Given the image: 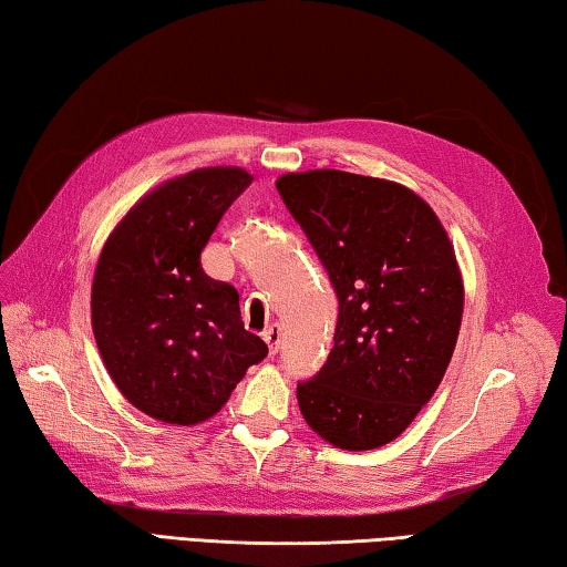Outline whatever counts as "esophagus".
Here are the masks:
<instances>
[{
	"label": "esophagus",
	"mask_w": 567,
	"mask_h": 567,
	"mask_svg": "<svg viewBox=\"0 0 567 567\" xmlns=\"http://www.w3.org/2000/svg\"><path fill=\"white\" fill-rule=\"evenodd\" d=\"M264 341L268 343V351L278 353V346H281V326H268L264 331Z\"/></svg>",
	"instance_id": "esophagus-1"
}]
</instances>
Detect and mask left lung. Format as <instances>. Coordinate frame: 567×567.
I'll return each instance as SVG.
<instances>
[{"instance_id": "1", "label": "left lung", "mask_w": 567, "mask_h": 567, "mask_svg": "<svg viewBox=\"0 0 567 567\" xmlns=\"http://www.w3.org/2000/svg\"><path fill=\"white\" fill-rule=\"evenodd\" d=\"M276 188L339 296L333 349L296 389L299 409L336 449L373 451L409 429L451 363L463 319L453 244L403 184L313 168Z\"/></svg>"}]
</instances>
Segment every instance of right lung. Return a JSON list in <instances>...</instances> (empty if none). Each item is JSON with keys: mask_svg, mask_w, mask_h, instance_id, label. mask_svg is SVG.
<instances>
[{"mask_svg": "<svg viewBox=\"0 0 567 567\" xmlns=\"http://www.w3.org/2000/svg\"><path fill=\"white\" fill-rule=\"evenodd\" d=\"M254 182L246 168L206 166L158 184L102 246L92 329L124 399L172 425L221 411L268 346L248 333L238 291L204 274L202 251L226 208Z\"/></svg>", "mask_w": 567, "mask_h": 567, "instance_id": "right-lung-1", "label": "right lung"}]
</instances>
